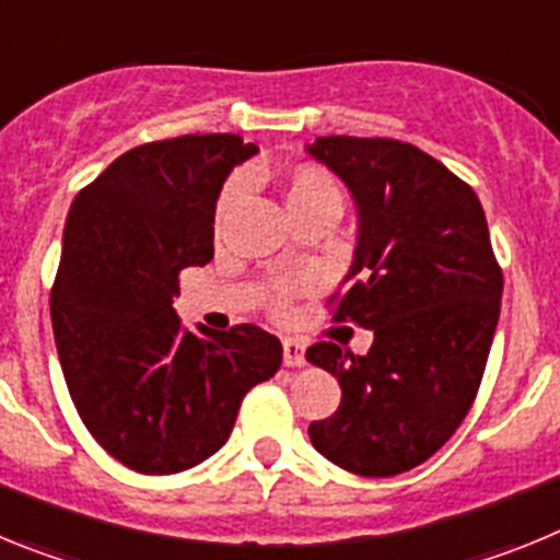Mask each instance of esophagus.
<instances>
[{"label": "esophagus", "instance_id": "34e87169", "mask_svg": "<svg viewBox=\"0 0 560 560\" xmlns=\"http://www.w3.org/2000/svg\"><path fill=\"white\" fill-rule=\"evenodd\" d=\"M283 364L285 368H303L305 345L300 339H283Z\"/></svg>", "mask_w": 560, "mask_h": 560}]
</instances>
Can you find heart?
<instances>
[{
  "instance_id": "1",
  "label": "heart",
  "mask_w": 560,
  "mask_h": 560,
  "mask_svg": "<svg viewBox=\"0 0 560 560\" xmlns=\"http://www.w3.org/2000/svg\"><path fill=\"white\" fill-rule=\"evenodd\" d=\"M275 187L283 199L285 212L291 221H300L305 215H328V219H339L341 207H345V192H341L339 179L328 167L316 165V162H291V165L280 167L275 173ZM235 185H226L215 205V226L226 221V215L235 207ZM285 308V300H277V311Z\"/></svg>"
}]
</instances>
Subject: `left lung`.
I'll return each mask as SVG.
<instances>
[{"label":"left lung","mask_w":560,"mask_h":560,"mask_svg":"<svg viewBox=\"0 0 560 560\" xmlns=\"http://www.w3.org/2000/svg\"><path fill=\"white\" fill-rule=\"evenodd\" d=\"M353 192L359 244L334 323L373 330L368 355L334 341L305 359L336 375L341 404L311 443L359 477L427 463L477 398L502 305V266L471 185L420 148L384 137L308 145Z\"/></svg>","instance_id":"obj_1"}]
</instances>
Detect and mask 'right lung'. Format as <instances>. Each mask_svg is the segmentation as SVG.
Here are the masks:
<instances>
[{
  "mask_svg": "<svg viewBox=\"0 0 560 560\" xmlns=\"http://www.w3.org/2000/svg\"><path fill=\"white\" fill-rule=\"evenodd\" d=\"M255 151L237 133L145 142L69 207L49 291L58 359L83 427L131 471L205 463L244 395L280 370L283 345L264 328L192 334L173 311L182 269L212 260L226 173Z\"/></svg>",
  "mask_w": 560,
  "mask_h": 560,
  "instance_id": "obj_1",
  "label": "right lung"
}]
</instances>
